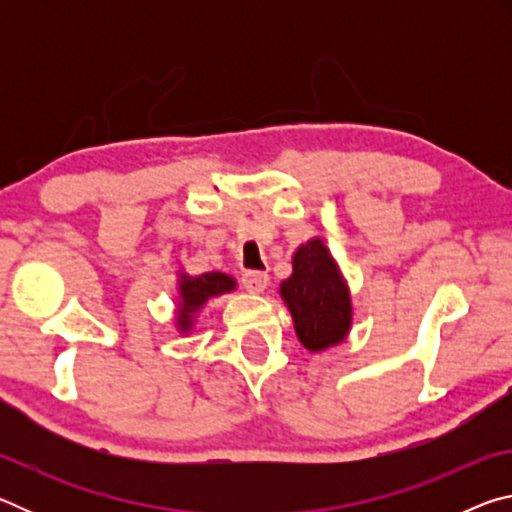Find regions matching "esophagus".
<instances>
[{"mask_svg":"<svg viewBox=\"0 0 512 512\" xmlns=\"http://www.w3.org/2000/svg\"><path fill=\"white\" fill-rule=\"evenodd\" d=\"M241 284H244L250 293H262L268 287V275L262 271H246L241 275Z\"/></svg>","mask_w":512,"mask_h":512,"instance_id":"esophagus-1","label":"esophagus"}]
</instances>
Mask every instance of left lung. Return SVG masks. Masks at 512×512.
<instances>
[{
  "label": "left lung",
  "mask_w": 512,
  "mask_h": 512,
  "mask_svg": "<svg viewBox=\"0 0 512 512\" xmlns=\"http://www.w3.org/2000/svg\"><path fill=\"white\" fill-rule=\"evenodd\" d=\"M280 296L307 350H325L345 339L352 323L350 293L320 239H311L296 250L293 273L280 284Z\"/></svg>",
  "instance_id": "1"
}]
</instances>
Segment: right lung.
<instances>
[{
  "instance_id": "obj_1",
  "label": "right lung",
  "mask_w": 512,
  "mask_h": 512,
  "mask_svg": "<svg viewBox=\"0 0 512 512\" xmlns=\"http://www.w3.org/2000/svg\"><path fill=\"white\" fill-rule=\"evenodd\" d=\"M235 289V280L225 273H203L198 277L183 275L180 280V309H178V327L187 332L192 327L194 314L207 300L221 296L225 291Z\"/></svg>"
}]
</instances>
